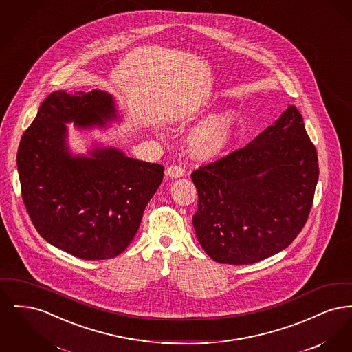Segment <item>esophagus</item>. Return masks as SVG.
<instances>
[{
    "instance_id": "1",
    "label": "esophagus",
    "mask_w": 352,
    "mask_h": 352,
    "mask_svg": "<svg viewBox=\"0 0 352 352\" xmlns=\"http://www.w3.org/2000/svg\"><path fill=\"white\" fill-rule=\"evenodd\" d=\"M166 175L170 178H181L184 175V168L178 165H171L166 170Z\"/></svg>"
}]
</instances>
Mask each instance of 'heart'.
Returning a JSON list of instances; mask_svg holds the SVG:
<instances>
[{"mask_svg":"<svg viewBox=\"0 0 352 352\" xmlns=\"http://www.w3.org/2000/svg\"><path fill=\"white\" fill-rule=\"evenodd\" d=\"M237 113L232 109L223 111L199 124L188 135L187 144L192 155L210 160L224 151L237 126Z\"/></svg>","mask_w":352,"mask_h":352,"instance_id":"obj_1","label":"heart"}]
</instances>
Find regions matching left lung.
<instances>
[{
	"label": "left lung",
	"mask_w": 352,
	"mask_h": 352,
	"mask_svg": "<svg viewBox=\"0 0 352 352\" xmlns=\"http://www.w3.org/2000/svg\"><path fill=\"white\" fill-rule=\"evenodd\" d=\"M317 151L294 105L251 142L191 174L192 224L220 264L247 265L283 251L301 232L318 182Z\"/></svg>",
	"instance_id": "obj_1"
}]
</instances>
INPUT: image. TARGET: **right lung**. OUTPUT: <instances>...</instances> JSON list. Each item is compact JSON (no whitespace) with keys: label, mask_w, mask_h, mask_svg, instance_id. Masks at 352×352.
Segmentation results:
<instances>
[{"label":"right lung","mask_w":352,"mask_h":352,"mask_svg":"<svg viewBox=\"0 0 352 352\" xmlns=\"http://www.w3.org/2000/svg\"><path fill=\"white\" fill-rule=\"evenodd\" d=\"M111 94L55 91L41 104L17 153L22 199L39 234L83 260H105L126 250L145 207L164 179V166L92 145L74 154L68 128H107L120 120Z\"/></svg>","instance_id":"1"}]
</instances>
